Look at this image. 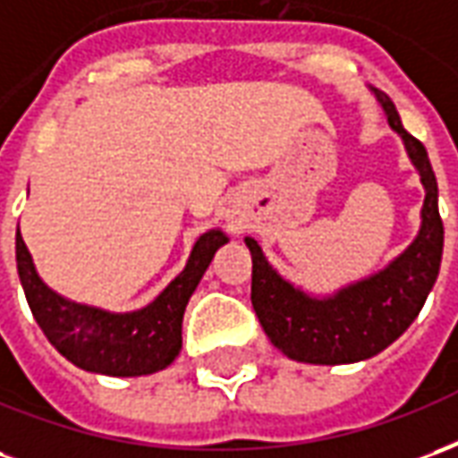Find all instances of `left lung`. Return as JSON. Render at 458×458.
<instances>
[{
  "label": "left lung",
  "instance_id": "left-lung-1",
  "mask_svg": "<svg viewBox=\"0 0 458 458\" xmlns=\"http://www.w3.org/2000/svg\"><path fill=\"white\" fill-rule=\"evenodd\" d=\"M383 107L390 130L403 140L404 151L420 174L424 189L420 230L407 248L383 269L331 294H311L289 282L265 258L255 238H245L252 255V307L275 348L311 365H345L373 358L403 336L442 265L444 225L439 218V189L422 141L404 130L393 100L370 88Z\"/></svg>",
  "mask_w": 458,
  "mask_h": 458
}]
</instances>
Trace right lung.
<instances>
[{
	"label": "right lung",
	"mask_w": 458,
	"mask_h": 458,
	"mask_svg": "<svg viewBox=\"0 0 458 458\" xmlns=\"http://www.w3.org/2000/svg\"><path fill=\"white\" fill-rule=\"evenodd\" d=\"M228 240L225 230H206L193 242L186 267L159 297L134 311H107L54 292L38 277L21 233H16V269L36 324L65 360L88 373L137 377L159 373L176 360L186 304Z\"/></svg>",
	"instance_id": "1"
}]
</instances>
